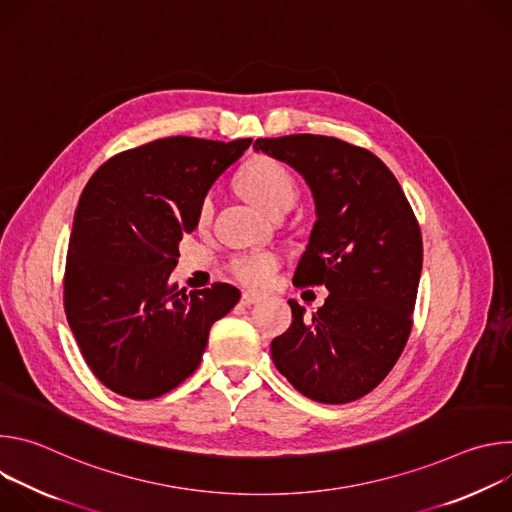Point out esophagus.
Wrapping results in <instances>:
<instances>
[{
    "label": "esophagus",
    "mask_w": 512,
    "mask_h": 512,
    "mask_svg": "<svg viewBox=\"0 0 512 512\" xmlns=\"http://www.w3.org/2000/svg\"><path fill=\"white\" fill-rule=\"evenodd\" d=\"M261 300H263V296L253 294V291H245V294L241 296V304L243 306H253V304H259Z\"/></svg>",
    "instance_id": "1"
}]
</instances>
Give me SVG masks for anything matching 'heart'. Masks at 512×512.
Returning a JSON list of instances; mask_svg holds the SVG:
<instances>
[{"label":"heart","instance_id":"1","mask_svg":"<svg viewBox=\"0 0 512 512\" xmlns=\"http://www.w3.org/2000/svg\"><path fill=\"white\" fill-rule=\"evenodd\" d=\"M241 190L267 214L281 204H291L296 198V180L291 172L269 156L249 160L239 172ZM212 212V198L204 196L198 206V223H206ZM277 269V259L271 253H245L229 261L231 275L249 287H265Z\"/></svg>","mask_w":512,"mask_h":512}]
</instances>
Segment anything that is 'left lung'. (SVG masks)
<instances>
[{
	"label": "left lung",
	"mask_w": 512,
	"mask_h": 512,
	"mask_svg": "<svg viewBox=\"0 0 512 512\" xmlns=\"http://www.w3.org/2000/svg\"><path fill=\"white\" fill-rule=\"evenodd\" d=\"M255 152L296 168L308 182L318 221L294 273L298 287L330 296L271 342L277 371L318 403H350L395 367L413 326L423 243L393 172L369 150L328 135L261 137Z\"/></svg>",
	"instance_id": "obj_1"
}]
</instances>
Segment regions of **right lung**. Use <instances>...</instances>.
I'll return each instance as SVG.
<instances>
[{
  "label": "right lung",
  "instance_id": "right-lung-1",
  "mask_svg": "<svg viewBox=\"0 0 512 512\" xmlns=\"http://www.w3.org/2000/svg\"><path fill=\"white\" fill-rule=\"evenodd\" d=\"M253 139L164 137L107 160L85 186L68 241L64 312L93 375L145 401L186 381L210 326L241 298L229 283L170 285L198 206Z\"/></svg>",
  "mask_w": 512,
  "mask_h": 512
}]
</instances>
